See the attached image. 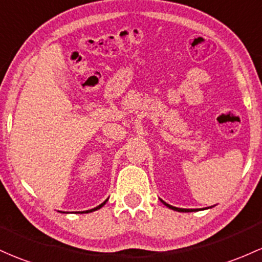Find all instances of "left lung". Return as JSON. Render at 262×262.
<instances>
[{"label": "left lung", "instance_id": "1", "mask_svg": "<svg viewBox=\"0 0 262 262\" xmlns=\"http://www.w3.org/2000/svg\"><path fill=\"white\" fill-rule=\"evenodd\" d=\"M160 201L164 204L165 206H168L169 209H171V210H175V211H182V212H189V211H196L198 209H180V208H175V206H171L169 205V204H166L165 201H163L162 199H160Z\"/></svg>", "mask_w": 262, "mask_h": 262}]
</instances>
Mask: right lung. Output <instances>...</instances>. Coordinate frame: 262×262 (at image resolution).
Returning <instances> with one entry per match:
<instances>
[{
	"label": "right lung",
	"mask_w": 262,
	"mask_h": 262,
	"mask_svg": "<svg viewBox=\"0 0 262 262\" xmlns=\"http://www.w3.org/2000/svg\"><path fill=\"white\" fill-rule=\"evenodd\" d=\"M107 201H108V199H107V200H105V201H104V203H102V204H100V205H98V206H97V208H94V209H91V210H87V211H82V212H92V211H96V210H98V209H100V208H102V206H103V205H104V204H105V203H107Z\"/></svg>",
	"instance_id": "right-lung-1"
}]
</instances>
